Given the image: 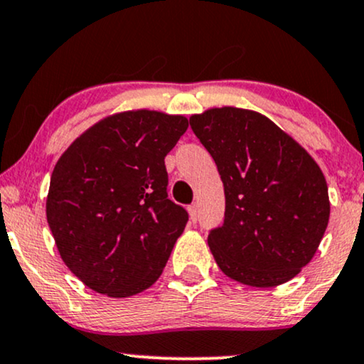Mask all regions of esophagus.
Masks as SVG:
<instances>
[{"mask_svg":"<svg viewBox=\"0 0 364 364\" xmlns=\"http://www.w3.org/2000/svg\"><path fill=\"white\" fill-rule=\"evenodd\" d=\"M188 212H190V217H191V220H196V218H198V205L196 203H193V205H190V207H188Z\"/></svg>","mask_w":364,"mask_h":364,"instance_id":"34e87169","label":"esophagus"}]
</instances>
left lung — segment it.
<instances>
[{
	"label": "left lung",
	"instance_id": "obj_1",
	"mask_svg": "<svg viewBox=\"0 0 364 364\" xmlns=\"http://www.w3.org/2000/svg\"><path fill=\"white\" fill-rule=\"evenodd\" d=\"M224 183V225L208 234L218 268L271 288L312 261L329 224L326 176L291 135L261 113L222 107L190 117Z\"/></svg>",
	"mask_w": 364,
	"mask_h": 364
}]
</instances>
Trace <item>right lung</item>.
<instances>
[{"label":"right lung","mask_w":364,"mask_h":364,"mask_svg":"<svg viewBox=\"0 0 364 364\" xmlns=\"http://www.w3.org/2000/svg\"><path fill=\"white\" fill-rule=\"evenodd\" d=\"M183 115L130 110L96 122L59 157L46 212L57 251L87 288L112 299L147 290L188 222L168 198L164 157Z\"/></svg>","instance_id":"obj_1"}]
</instances>
